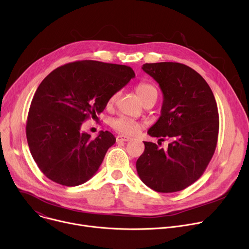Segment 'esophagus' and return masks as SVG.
Segmentation results:
<instances>
[{
	"label": "esophagus",
	"mask_w": 249,
	"mask_h": 249,
	"mask_svg": "<svg viewBox=\"0 0 249 249\" xmlns=\"http://www.w3.org/2000/svg\"><path fill=\"white\" fill-rule=\"evenodd\" d=\"M116 140H117V142H120V141L127 142V141L132 140V138L129 136H126V135H118L117 137H116Z\"/></svg>",
	"instance_id": "34e87169"
}]
</instances>
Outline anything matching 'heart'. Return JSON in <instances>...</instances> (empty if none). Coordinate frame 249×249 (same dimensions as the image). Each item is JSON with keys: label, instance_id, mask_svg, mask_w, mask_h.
<instances>
[{"label": "heart", "instance_id": "heart-1", "mask_svg": "<svg viewBox=\"0 0 249 249\" xmlns=\"http://www.w3.org/2000/svg\"><path fill=\"white\" fill-rule=\"evenodd\" d=\"M136 92L138 94V96L140 97L141 100L143 101L146 97H148L149 95H151L153 93H157L156 88L149 84V83H140L138 84V86L136 87ZM117 95H114L111 98V101H113L114 99L116 98ZM111 127L116 130L119 133L122 134H135L139 131V129L141 128V124L134 120L132 118L127 117V116H119L117 118H114L111 120L110 122Z\"/></svg>", "mask_w": 249, "mask_h": 249}]
</instances>
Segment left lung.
<instances>
[{
    "mask_svg": "<svg viewBox=\"0 0 249 249\" xmlns=\"http://www.w3.org/2000/svg\"><path fill=\"white\" fill-rule=\"evenodd\" d=\"M142 69L160 86L161 115L148 134L172 142L164 150L145 142L136 162L140 179L162 193L183 190L205 171L217 144L219 116L206 81L188 66L175 62L144 64Z\"/></svg>",
    "mask_w": 249,
    "mask_h": 249,
    "instance_id": "obj_1",
    "label": "left lung"
}]
</instances>
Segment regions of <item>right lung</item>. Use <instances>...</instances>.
I'll list each match as a JSON object with an SVG mask.
<instances>
[{
	"label": "right lung",
	"mask_w": 249,
	"mask_h": 249,
	"mask_svg": "<svg viewBox=\"0 0 249 249\" xmlns=\"http://www.w3.org/2000/svg\"><path fill=\"white\" fill-rule=\"evenodd\" d=\"M134 77L128 66L84 60L63 65L42 81L31 103L26 135L47 178L71 187L93 177L116 138L101 131L92 139L81 132L82 123L103 112Z\"/></svg>",
	"instance_id": "obj_1"
}]
</instances>
